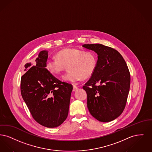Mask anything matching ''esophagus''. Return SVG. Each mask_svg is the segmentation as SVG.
<instances>
[{"instance_id":"34e87169","label":"esophagus","mask_w":152,"mask_h":152,"mask_svg":"<svg viewBox=\"0 0 152 152\" xmlns=\"http://www.w3.org/2000/svg\"><path fill=\"white\" fill-rule=\"evenodd\" d=\"M78 89V87H77L75 85H73V91H77Z\"/></svg>"}]
</instances>
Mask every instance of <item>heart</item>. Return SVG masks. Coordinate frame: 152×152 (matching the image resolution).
Returning <instances> with one entry per match:
<instances>
[{
  "mask_svg": "<svg viewBox=\"0 0 152 152\" xmlns=\"http://www.w3.org/2000/svg\"><path fill=\"white\" fill-rule=\"evenodd\" d=\"M56 58L46 61L45 68L50 73L58 75L68 67V72L63 77L64 81L76 83L82 78L91 77L97 65V57L91 51L67 48L58 52Z\"/></svg>",
  "mask_w": 152,
  "mask_h": 152,
  "instance_id": "b5f03b06",
  "label": "heart"
}]
</instances>
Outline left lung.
Listing matches in <instances>:
<instances>
[{
    "label": "left lung",
    "instance_id": "obj_1",
    "mask_svg": "<svg viewBox=\"0 0 152 152\" xmlns=\"http://www.w3.org/2000/svg\"><path fill=\"white\" fill-rule=\"evenodd\" d=\"M82 46L98 54L95 71L83 87L87 95V108L99 121H111L126 107L131 83L128 66L122 56L112 48L100 44Z\"/></svg>",
    "mask_w": 152,
    "mask_h": 152
}]
</instances>
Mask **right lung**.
Segmentation results:
<instances>
[{
	"label": "right lung",
	"instance_id": "1",
	"mask_svg": "<svg viewBox=\"0 0 152 152\" xmlns=\"http://www.w3.org/2000/svg\"><path fill=\"white\" fill-rule=\"evenodd\" d=\"M48 57V51L42 50L34 63H26L20 89L33 119L41 126L55 128L67 117L73 86L46 70Z\"/></svg>",
	"mask_w": 152,
	"mask_h": 152
}]
</instances>
